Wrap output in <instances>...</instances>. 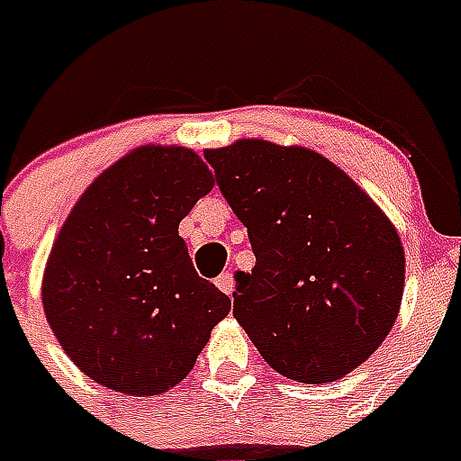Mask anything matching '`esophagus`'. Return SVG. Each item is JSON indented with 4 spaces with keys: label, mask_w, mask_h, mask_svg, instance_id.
<instances>
[{
    "label": "esophagus",
    "mask_w": 461,
    "mask_h": 461,
    "mask_svg": "<svg viewBox=\"0 0 461 461\" xmlns=\"http://www.w3.org/2000/svg\"><path fill=\"white\" fill-rule=\"evenodd\" d=\"M215 285L220 289H222L224 294H231V292H234V275H231L230 270H227V273H222V275H220V277H217Z\"/></svg>",
    "instance_id": "obj_1"
}]
</instances>
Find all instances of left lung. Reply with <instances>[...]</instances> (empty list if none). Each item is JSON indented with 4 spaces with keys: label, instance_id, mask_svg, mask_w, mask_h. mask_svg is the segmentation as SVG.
Masks as SVG:
<instances>
[{
    "label": "left lung",
    "instance_id": "1",
    "mask_svg": "<svg viewBox=\"0 0 461 461\" xmlns=\"http://www.w3.org/2000/svg\"><path fill=\"white\" fill-rule=\"evenodd\" d=\"M249 231L256 266L237 275L234 318L275 371L332 383L393 328L404 249L380 208L322 155L267 140L205 150Z\"/></svg>",
    "mask_w": 461,
    "mask_h": 461
}]
</instances>
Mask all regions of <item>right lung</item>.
Returning a JSON list of instances; mask_svg holds the SVG:
<instances>
[{
	"instance_id": "add662e5",
	"label": "right lung",
	"mask_w": 461,
	"mask_h": 461,
	"mask_svg": "<svg viewBox=\"0 0 461 461\" xmlns=\"http://www.w3.org/2000/svg\"><path fill=\"white\" fill-rule=\"evenodd\" d=\"M210 188L194 150L139 148L90 184L61 227L42 306L64 351L100 385L165 393L230 313V296L198 277L179 237Z\"/></svg>"
}]
</instances>
